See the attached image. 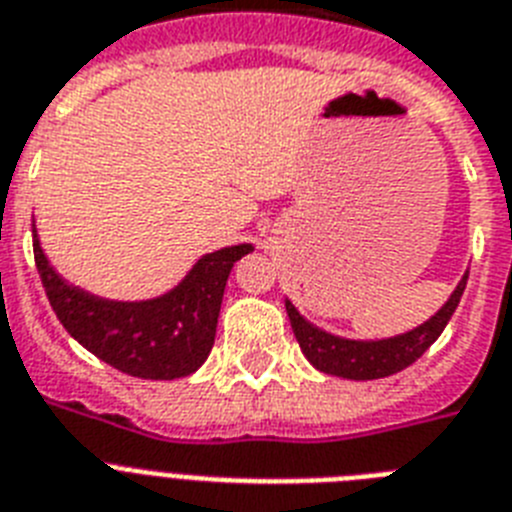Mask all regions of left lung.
I'll return each mask as SVG.
<instances>
[{"mask_svg": "<svg viewBox=\"0 0 512 512\" xmlns=\"http://www.w3.org/2000/svg\"><path fill=\"white\" fill-rule=\"evenodd\" d=\"M466 281L468 270L463 273L448 302L442 304L427 322L406 330L401 336L375 338V341L333 336V333L317 328L307 317L299 315V309L289 299H286V312H289L296 341L302 346V354L307 356L312 367L325 372V375L343 377V380H380V377H390L411 367L440 338L448 320L453 317L455 307L461 302Z\"/></svg>", "mask_w": 512, "mask_h": 512, "instance_id": "obj_1", "label": "left lung"}]
</instances>
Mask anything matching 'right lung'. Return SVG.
I'll list each match as a JSON object with an SVG mask.
<instances>
[{
  "instance_id": "obj_1",
  "label": "right lung",
  "mask_w": 512,
  "mask_h": 512,
  "mask_svg": "<svg viewBox=\"0 0 512 512\" xmlns=\"http://www.w3.org/2000/svg\"><path fill=\"white\" fill-rule=\"evenodd\" d=\"M252 249V244H234L208 252L166 294L117 302L64 281L46 260L33 229L36 268L64 330L101 362L143 380H176L203 367L216 341L231 268Z\"/></svg>"
}]
</instances>
